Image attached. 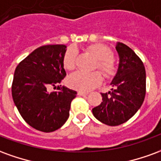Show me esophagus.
<instances>
[{"label":"esophagus","mask_w":161,"mask_h":161,"mask_svg":"<svg viewBox=\"0 0 161 161\" xmlns=\"http://www.w3.org/2000/svg\"><path fill=\"white\" fill-rule=\"evenodd\" d=\"M77 95L79 96V97H84V96H87L88 93L87 92H84V91H77Z\"/></svg>","instance_id":"34e87169"}]
</instances>
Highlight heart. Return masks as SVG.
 Wrapping results in <instances>:
<instances>
[{"instance_id":"b5f03b06","label":"heart","mask_w":161,"mask_h":161,"mask_svg":"<svg viewBox=\"0 0 161 161\" xmlns=\"http://www.w3.org/2000/svg\"><path fill=\"white\" fill-rule=\"evenodd\" d=\"M88 50L98 58V67L107 77H113L115 74V61L112 58L111 50L103 44H93L88 46ZM77 58V50L70 46L66 50L63 58L64 67L66 70H72L76 67ZM103 82L101 72L94 71L91 73L77 71L71 74L68 79L70 87L81 91H89L93 90Z\"/></svg>"}]
</instances>
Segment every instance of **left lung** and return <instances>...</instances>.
<instances>
[{
  "label": "left lung",
  "mask_w": 161,
  "mask_h": 161,
  "mask_svg": "<svg viewBox=\"0 0 161 161\" xmlns=\"http://www.w3.org/2000/svg\"><path fill=\"white\" fill-rule=\"evenodd\" d=\"M115 49L120 62L111 90L102 93L103 102L92 108L95 117L108 126L128 121L142 107L146 95V70L141 58L123 43L117 42Z\"/></svg>",
  "instance_id": "8db88e82"
}]
</instances>
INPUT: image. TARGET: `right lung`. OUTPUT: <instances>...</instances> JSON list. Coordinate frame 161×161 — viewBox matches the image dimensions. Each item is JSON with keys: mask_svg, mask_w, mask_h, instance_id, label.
Masks as SVG:
<instances>
[{"mask_svg": "<svg viewBox=\"0 0 161 161\" xmlns=\"http://www.w3.org/2000/svg\"><path fill=\"white\" fill-rule=\"evenodd\" d=\"M65 52L64 45L40 46L16 67L13 100L22 118L37 130L55 131L69 118L70 103L77 91L64 86H58V92L49 91L66 76L63 64Z\"/></svg>", "mask_w": 161, "mask_h": 161, "instance_id": "add662e5", "label": "right lung"}]
</instances>
